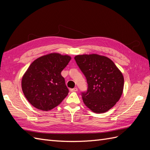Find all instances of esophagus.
<instances>
[{"instance_id":"esophagus-1","label":"esophagus","mask_w":150,"mask_h":150,"mask_svg":"<svg viewBox=\"0 0 150 150\" xmlns=\"http://www.w3.org/2000/svg\"><path fill=\"white\" fill-rule=\"evenodd\" d=\"M70 90L71 92H76L78 91V89L76 87H75V88H74V89H70Z\"/></svg>"}]
</instances>
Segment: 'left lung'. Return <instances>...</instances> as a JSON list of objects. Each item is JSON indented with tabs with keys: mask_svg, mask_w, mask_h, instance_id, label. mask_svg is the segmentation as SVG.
I'll return each mask as SVG.
<instances>
[{
	"mask_svg": "<svg viewBox=\"0 0 150 150\" xmlns=\"http://www.w3.org/2000/svg\"><path fill=\"white\" fill-rule=\"evenodd\" d=\"M75 60L88 84L87 91L81 94L84 104L94 113L108 111L123 93L121 71L108 57L95 54L76 56Z\"/></svg>",
	"mask_w": 150,
	"mask_h": 150,
	"instance_id": "obj_1",
	"label": "left lung"
}]
</instances>
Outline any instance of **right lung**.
<instances>
[{"mask_svg":"<svg viewBox=\"0 0 150 150\" xmlns=\"http://www.w3.org/2000/svg\"><path fill=\"white\" fill-rule=\"evenodd\" d=\"M71 57L51 53L38 57L22 78L21 87L29 103L38 110L49 111L67 97L69 91L61 75Z\"/></svg>","mask_w":150,"mask_h":150,"instance_id":"add662e5","label":"right lung"}]
</instances>
